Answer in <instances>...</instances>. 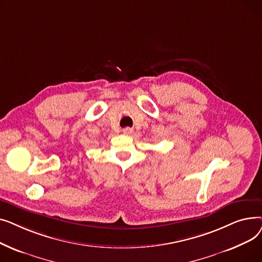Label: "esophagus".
<instances>
[{
    "mask_svg": "<svg viewBox=\"0 0 262 262\" xmlns=\"http://www.w3.org/2000/svg\"><path fill=\"white\" fill-rule=\"evenodd\" d=\"M122 132H123V134H124V135L129 136V135H132L133 129H132V128H129V127H126V128H124Z\"/></svg>",
    "mask_w": 262,
    "mask_h": 262,
    "instance_id": "esophagus-1",
    "label": "esophagus"
}]
</instances>
